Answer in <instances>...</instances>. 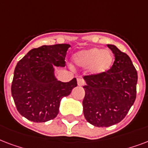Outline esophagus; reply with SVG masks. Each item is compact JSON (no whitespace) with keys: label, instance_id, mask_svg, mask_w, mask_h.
I'll use <instances>...</instances> for the list:
<instances>
[{"label":"esophagus","instance_id":"34e87169","mask_svg":"<svg viewBox=\"0 0 148 148\" xmlns=\"http://www.w3.org/2000/svg\"><path fill=\"white\" fill-rule=\"evenodd\" d=\"M77 84L78 86H84L85 81L82 79V78H79V79H77Z\"/></svg>","mask_w":148,"mask_h":148}]
</instances>
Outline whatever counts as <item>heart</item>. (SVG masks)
<instances>
[{
	"label": "heart",
	"mask_w": 148,
	"mask_h": 148,
	"mask_svg": "<svg viewBox=\"0 0 148 148\" xmlns=\"http://www.w3.org/2000/svg\"><path fill=\"white\" fill-rule=\"evenodd\" d=\"M113 55L109 50L91 48L77 51L73 56V62L77 66L87 68L92 75H103L108 72L113 63Z\"/></svg>",
	"instance_id": "heart-1"
}]
</instances>
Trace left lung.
I'll return each mask as SVG.
<instances>
[{
  "instance_id": "1",
  "label": "left lung",
  "mask_w": 148,
  "mask_h": 148,
  "mask_svg": "<svg viewBox=\"0 0 148 148\" xmlns=\"http://www.w3.org/2000/svg\"><path fill=\"white\" fill-rule=\"evenodd\" d=\"M115 56L108 72L85 75L83 113L88 122L98 127L120 123L136 99L137 73L129 56L114 45H107Z\"/></svg>"
}]
</instances>
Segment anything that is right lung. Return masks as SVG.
Listing matches in <instances>:
<instances>
[{
	"mask_svg": "<svg viewBox=\"0 0 148 148\" xmlns=\"http://www.w3.org/2000/svg\"><path fill=\"white\" fill-rule=\"evenodd\" d=\"M69 44L42 45L28 51L14 69L11 95L17 110L27 120L42 123L58 113L61 99L77 86L76 79L63 82L56 79L55 67H65Z\"/></svg>",
	"mask_w": 148,
	"mask_h": 148,
	"instance_id": "right-lung-1",
	"label": "right lung"
}]
</instances>
